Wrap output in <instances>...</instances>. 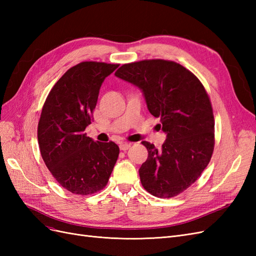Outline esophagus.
Listing matches in <instances>:
<instances>
[{"mask_svg": "<svg viewBox=\"0 0 256 256\" xmlns=\"http://www.w3.org/2000/svg\"><path fill=\"white\" fill-rule=\"evenodd\" d=\"M130 147H131V144H130V143H127V142H122V143L120 144V150H127L130 148Z\"/></svg>", "mask_w": 256, "mask_h": 256, "instance_id": "34e87169", "label": "esophagus"}]
</instances>
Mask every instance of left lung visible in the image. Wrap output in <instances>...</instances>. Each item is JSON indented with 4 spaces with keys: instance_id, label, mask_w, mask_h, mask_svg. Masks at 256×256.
Instances as JSON below:
<instances>
[{
    "instance_id": "left-lung-1",
    "label": "left lung",
    "mask_w": 256,
    "mask_h": 256,
    "mask_svg": "<svg viewBox=\"0 0 256 256\" xmlns=\"http://www.w3.org/2000/svg\"><path fill=\"white\" fill-rule=\"evenodd\" d=\"M115 76L142 90L166 134L160 150L142 142L148 152L138 170L142 186L160 198L178 196L196 182L214 152V118L205 88L187 68L166 60L124 64Z\"/></svg>"
}]
</instances>
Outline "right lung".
Instances as JSON below:
<instances>
[{"label":"right lung","mask_w":256,"mask_h":256,"mask_svg":"<svg viewBox=\"0 0 256 256\" xmlns=\"http://www.w3.org/2000/svg\"><path fill=\"white\" fill-rule=\"evenodd\" d=\"M118 64L82 62L60 76L42 106L37 138L42 157L56 182L74 194L104 189L118 158L114 142L84 132L92 120L99 90Z\"/></svg>","instance_id":"obj_1"}]
</instances>
